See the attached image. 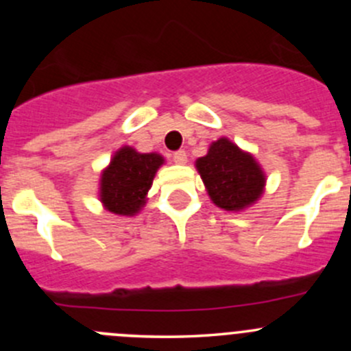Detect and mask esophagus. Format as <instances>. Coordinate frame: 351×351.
<instances>
[{
  "label": "esophagus",
  "mask_w": 351,
  "mask_h": 351,
  "mask_svg": "<svg viewBox=\"0 0 351 351\" xmlns=\"http://www.w3.org/2000/svg\"><path fill=\"white\" fill-rule=\"evenodd\" d=\"M173 161H175L176 165H185V162H186V153H185V151H176V153L173 154Z\"/></svg>",
  "instance_id": "34e87169"
}]
</instances>
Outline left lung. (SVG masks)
Returning a JSON list of instances; mask_svg holds the SVG:
<instances>
[{
  "label": "left lung",
  "instance_id": "8db88e82",
  "mask_svg": "<svg viewBox=\"0 0 351 351\" xmlns=\"http://www.w3.org/2000/svg\"><path fill=\"white\" fill-rule=\"evenodd\" d=\"M212 204L228 212H243L265 193L267 175L254 156L228 137L214 141L195 161Z\"/></svg>",
  "mask_w": 351,
  "mask_h": 351
}]
</instances>
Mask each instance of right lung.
Listing matches in <instances>:
<instances>
[{"label": "right lung", "mask_w": 351, "mask_h": 351, "mask_svg": "<svg viewBox=\"0 0 351 351\" xmlns=\"http://www.w3.org/2000/svg\"><path fill=\"white\" fill-rule=\"evenodd\" d=\"M162 165L165 158L158 153H139L132 146L117 149L107 168L101 169L98 183V198L105 210L125 217L139 214Z\"/></svg>", "instance_id": "obj_1"}]
</instances>
